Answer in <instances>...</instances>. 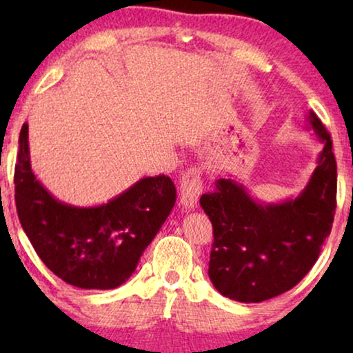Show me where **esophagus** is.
<instances>
[{
	"label": "esophagus",
	"instance_id": "34e87169",
	"mask_svg": "<svg viewBox=\"0 0 353 353\" xmlns=\"http://www.w3.org/2000/svg\"><path fill=\"white\" fill-rule=\"evenodd\" d=\"M180 186V201L186 209H194L202 194V173L199 168L192 167L183 173Z\"/></svg>",
	"mask_w": 353,
	"mask_h": 353
}]
</instances>
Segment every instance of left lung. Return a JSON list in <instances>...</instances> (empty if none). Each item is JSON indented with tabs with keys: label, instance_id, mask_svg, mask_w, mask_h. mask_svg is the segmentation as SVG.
<instances>
[{
	"label": "left lung",
	"instance_id": "1",
	"mask_svg": "<svg viewBox=\"0 0 353 353\" xmlns=\"http://www.w3.org/2000/svg\"><path fill=\"white\" fill-rule=\"evenodd\" d=\"M310 128L323 143L305 190L276 204L255 201L231 178H219L201 207L214 226L209 278L221 296L257 303L289 291L315 265L336 212L332 141L315 112Z\"/></svg>",
	"mask_w": 353,
	"mask_h": 353
}]
</instances>
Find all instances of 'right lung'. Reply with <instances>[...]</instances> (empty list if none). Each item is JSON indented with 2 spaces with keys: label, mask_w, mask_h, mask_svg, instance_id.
I'll return each instance as SVG.
<instances>
[{
  "label": "right lung",
  "mask_w": 353,
  "mask_h": 353,
  "mask_svg": "<svg viewBox=\"0 0 353 353\" xmlns=\"http://www.w3.org/2000/svg\"><path fill=\"white\" fill-rule=\"evenodd\" d=\"M14 185L19 220L38 257L62 281L81 289H114L127 281L176 201L173 181L157 175L141 178L108 204H64L32 170L27 123L19 137Z\"/></svg>",
  "instance_id": "add662e5"
}]
</instances>
